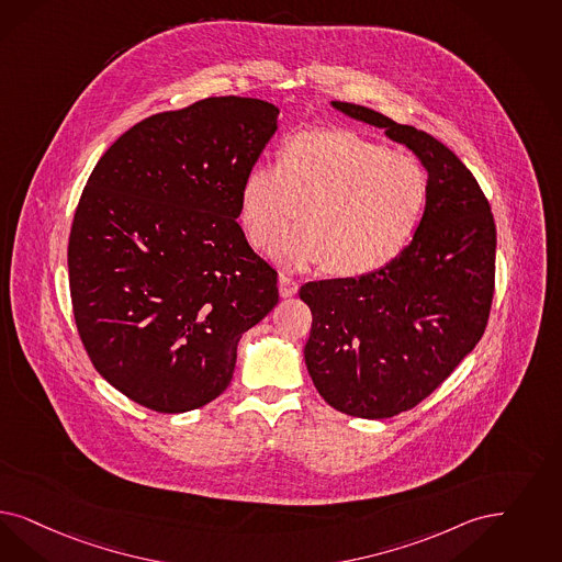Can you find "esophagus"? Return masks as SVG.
Returning <instances> with one entry per match:
<instances>
[{
	"mask_svg": "<svg viewBox=\"0 0 562 562\" xmlns=\"http://www.w3.org/2000/svg\"><path fill=\"white\" fill-rule=\"evenodd\" d=\"M278 286H280V296L282 299H291L299 291V282H294L291 276H284V273H280Z\"/></svg>",
	"mask_w": 562,
	"mask_h": 562,
	"instance_id": "34e87169",
	"label": "esophagus"
}]
</instances>
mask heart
Wrapping results in <instances>:
<instances>
[{"instance_id":"obj_1","label":"heart","mask_w":562,"mask_h":562,"mask_svg":"<svg viewBox=\"0 0 562 562\" xmlns=\"http://www.w3.org/2000/svg\"><path fill=\"white\" fill-rule=\"evenodd\" d=\"M427 196L413 155L350 131H305L284 143L276 166L249 168L238 217L252 247L268 249L299 206L304 222L274 239L271 257L289 270L328 261L338 276H366L407 249Z\"/></svg>"}]
</instances>
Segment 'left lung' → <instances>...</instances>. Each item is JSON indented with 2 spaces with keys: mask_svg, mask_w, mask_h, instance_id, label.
Instances as JSON below:
<instances>
[{
  "mask_svg": "<svg viewBox=\"0 0 562 562\" xmlns=\"http://www.w3.org/2000/svg\"><path fill=\"white\" fill-rule=\"evenodd\" d=\"M334 110L384 131L426 168L429 196L407 249L359 278L307 282L305 366L329 407L386 419L419 405L484 336L496 226L477 180L440 140L363 105Z\"/></svg>",
  "mask_w": 562,
  "mask_h": 562,
  "instance_id": "left-lung-1",
  "label": "left lung"
}]
</instances>
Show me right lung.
Segmentation results:
<instances>
[{"label":"right lung","instance_id":"right-lung-1","mask_svg":"<svg viewBox=\"0 0 562 562\" xmlns=\"http://www.w3.org/2000/svg\"><path fill=\"white\" fill-rule=\"evenodd\" d=\"M278 114L236 95L155 114L87 180L68 245L78 334L101 378L143 407L212 403L240 336L278 305V273L236 222Z\"/></svg>","mask_w":562,"mask_h":562}]
</instances>
